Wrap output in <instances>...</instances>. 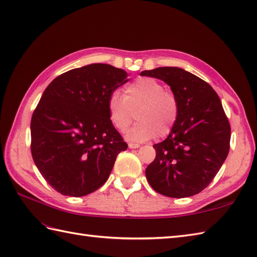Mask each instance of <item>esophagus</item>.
<instances>
[{"instance_id":"1","label":"esophagus","mask_w":257,"mask_h":257,"mask_svg":"<svg viewBox=\"0 0 257 257\" xmlns=\"http://www.w3.org/2000/svg\"><path fill=\"white\" fill-rule=\"evenodd\" d=\"M128 147L130 149H138L140 147V145H138V143H129Z\"/></svg>"}]
</instances>
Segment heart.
<instances>
[{
	"mask_svg": "<svg viewBox=\"0 0 257 257\" xmlns=\"http://www.w3.org/2000/svg\"><path fill=\"white\" fill-rule=\"evenodd\" d=\"M110 123L118 131L126 130L137 115V122L126 138L142 142L168 136L175 127L180 107L177 98L152 77H140L124 87V95L112 92L107 100Z\"/></svg>",
	"mask_w": 257,
	"mask_h": 257,
	"instance_id": "b5f03b06",
	"label": "heart"
}]
</instances>
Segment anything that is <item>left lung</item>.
Returning a JSON list of instances; mask_svg holds the SVG:
<instances>
[{"label": "left lung", "mask_w": 257, "mask_h": 257, "mask_svg": "<svg viewBox=\"0 0 257 257\" xmlns=\"http://www.w3.org/2000/svg\"><path fill=\"white\" fill-rule=\"evenodd\" d=\"M171 86L180 112L175 127L157 143L146 176L161 195L185 198L200 193L228 157L231 128L218 94L200 77L176 67L142 71Z\"/></svg>", "instance_id": "obj_1"}]
</instances>
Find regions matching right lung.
Wrapping results in <instances>:
<instances>
[{
    "label": "right lung",
    "mask_w": 257,
    "mask_h": 257,
    "mask_svg": "<svg viewBox=\"0 0 257 257\" xmlns=\"http://www.w3.org/2000/svg\"><path fill=\"white\" fill-rule=\"evenodd\" d=\"M127 72L93 63L57 76L32 117V156L58 193L81 197L108 180L127 143L109 121L107 100L127 83Z\"/></svg>",
    "instance_id": "right-lung-1"
}]
</instances>
